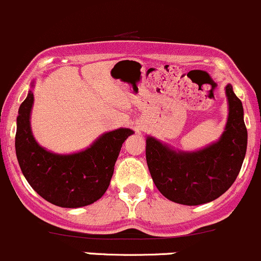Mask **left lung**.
<instances>
[{
  "label": "left lung",
  "mask_w": 261,
  "mask_h": 261,
  "mask_svg": "<svg viewBox=\"0 0 261 261\" xmlns=\"http://www.w3.org/2000/svg\"><path fill=\"white\" fill-rule=\"evenodd\" d=\"M229 118L219 142L198 152H177L148 137L146 158L155 187L181 205H202L216 200L235 182L248 144L241 100L226 87Z\"/></svg>",
  "instance_id": "1"
}]
</instances>
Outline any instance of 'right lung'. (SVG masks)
<instances>
[{"mask_svg": "<svg viewBox=\"0 0 261 261\" xmlns=\"http://www.w3.org/2000/svg\"><path fill=\"white\" fill-rule=\"evenodd\" d=\"M34 94L20 106L15 137L16 155L30 186L60 207H83L101 197L109 187L122 144L133 134L128 128L108 132L88 149L74 154L47 152L35 141L30 128Z\"/></svg>", "mask_w": 261, "mask_h": 261, "instance_id": "1", "label": "right lung"}]
</instances>
